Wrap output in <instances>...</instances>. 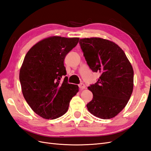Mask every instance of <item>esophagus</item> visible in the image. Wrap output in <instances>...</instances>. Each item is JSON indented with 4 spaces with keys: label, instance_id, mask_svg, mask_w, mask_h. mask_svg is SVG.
Here are the masks:
<instances>
[{
    "label": "esophagus",
    "instance_id": "34e87169",
    "mask_svg": "<svg viewBox=\"0 0 151 151\" xmlns=\"http://www.w3.org/2000/svg\"><path fill=\"white\" fill-rule=\"evenodd\" d=\"M78 86H79V88H80V89H83L86 88L85 84L83 83H81L80 84H79Z\"/></svg>",
    "mask_w": 151,
    "mask_h": 151
}]
</instances>
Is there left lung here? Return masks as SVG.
I'll return each mask as SVG.
<instances>
[{
	"instance_id": "1",
	"label": "left lung",
	"mask_w": 151,
	"mask_h": 151,
	"mask_svg": "<svg viewBox=\"0 0 151 151\" xmlns=\"http://www.w3.org/2000/svg\"><path fill=\"white\" fill-rule=\"evenodd\" d=\"M87 64L101 76L88 87L93 100L87 104L91 113L101 119L116 116L126 106L134 86V71L124 51L113 42L99 37L80 39Z\"/></svg>"
}]
</instances>
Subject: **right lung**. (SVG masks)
Returning <instances> with one entry per match:
<instances>
[{"instance_id":"right-lung-1","label":"right lung","mask_w":151,"mask_h":151,"mask_svg":"<svg viewBox=\"0 0 151 151\" xmlns=\"http://www.w3.org/2000/svg\"><path fill=\"white\" fill-rule=\"evenodd\" d=\"M79 38L52 36L38 42L28 51L19 73L24 99L32 110L44 119L62 116L69 108L78 86L68 83L64 60Z\"/></svg>"}]
</instances>
